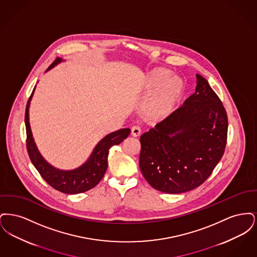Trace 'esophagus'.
<instances>
[{"instance_id":"1","label":"esophagus","mask_w":257,"mask_h":257,"mask_svg":"<svg viewBox=\"0 0 257 257\" xmlns=\"http://www.w3.org/2000/svg\"><path fill=\"white\" fill-rule=\"evenodd\" d=\"M131 135L135 138L139 137L141 135V128L139 126H133L131 129Z\"/></svg>"}]
</instances>
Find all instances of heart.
Returning a JSON list of instances; mask_svg holds the SVG:
<instances>
[{
    "label": "heart",
    "instance_id": "obj_1",
    "mask_svg": "<svg viewBox=\"0 0 257 257\" xmlns=\"http://www.w3.org/2000/svg\"><path fill=\"white\" fill-rule=\"evenodd\" d=\"M143 88L151 92L144 105L145 114L152 120H161L171 113L182 96L183 80L171 75L169 69L156 68L145 76Z\"/></svg>",
    "mask_w": 257,
    "mask_h": 257
}]
</instances>
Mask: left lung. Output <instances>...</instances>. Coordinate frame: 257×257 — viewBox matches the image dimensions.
<instances>
[{
	"instance_id": "left-lung-1",
	"label": "left lung",
	"mask_w": 257,
	"mask_h": 257,
	"mask_svg": "<svg viewBox=\"0 0 257 257\" xmlns=\"http://www.w3.org/2000/svg\"><path fill=\"white\" fill-rule=\"evenodd\" d=\"M228 119L206 79L196 74L195 93L142 135L140 169L160 192L181 194L206 181L221 159Z\"/></svg>"
}]
</instances>
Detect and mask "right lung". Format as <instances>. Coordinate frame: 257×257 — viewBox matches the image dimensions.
<instances>
[{
    "label": "right lung",
    "instance_id": "add662e5",
    "mask_svg": "<svg viewBox=\"0 0 257 257\" xmlns=\"http://www.w3.org/2000/svg\"><path fill=\"white\" fill-rule=\"evenodd\" d=\"M60 61H61V59L57 58L50 65L47 70L54 67V65H56ZM34 90L28 100L25 111V124L27 132L26 147L29 157L33 165L39 172L41 177L49 184L52 188L63 194H80L92 189L100 182V180L103 178L105 172L107 171L108 156L110 147L122 143L129 136L131 130L129 128H125L107 135L103 140L99 142L92 154L90 155L89 159L87 160L82 167L74 171H63L57 170L50 166L49 164L42 158L33 139L29 122V106Z\"/></svg>",
    "mask_w": 257,
    "mask_h": 257
}]
</instances>
